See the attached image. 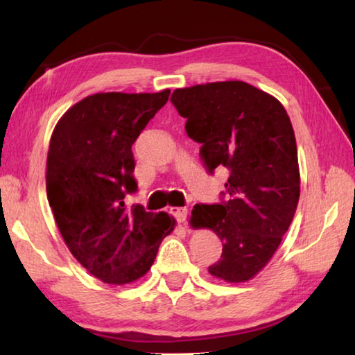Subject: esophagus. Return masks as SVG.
<instances>
[{"label": "esophagus", "mask_w": 355, "mask_h": 355, "mask_svg": "<svg viewBox=\"0 0 355 355\" xmlns=\"http://www.w3.org/2000/svg\"><path fill=\"white\" fill-rule=\"evenodd\" d=\"M171 213L175 216V219L180 222V224H183V222L186 220V218H188V209L182 208V207H172L171 208Z\"/></svg>", "instance_id": "obj_1"}]
</instances>
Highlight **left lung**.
<instances>
[{
	"label": "left lung",
	"instance_id": "8db88e82",
	"mask_svg": "<svg viewBox=\"0 0 355 355\" xmlns=\"http://www.w3.org/2000/svg\"><path fill=\"white\" fill-rule=\"evenodd\" d=\"M171 101L186 119V133L202 144L208 171H230L228 202L196 205L189 222L222 241L220 260L208 272L243 284L269 263L296 213L300 173L291 120L277 98L244 81L175 89Z\"/></svg>",
	"mask_w": 355,
	"mask_h": 355
}]
</instances>
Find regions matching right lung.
<instances>
[{"mask_svg": "<svg viewBox=\"0 0 355 355\" xmlns=\"http://www.w3.org/2000/svg\"><path fill=\"white\" fill-rule=\"evenodd\" d=\"M155 94L100 92L78 101L53 130L46 196L64 243L83 268L110 285L148 272L177 220L164 211L127 208L135 192L136 137L169 100Z\"/></svg>", "mask_w": 355, "mask_h": 355, "instance_id": "right-lung-1", "label": "right lung"}]
</instances>
